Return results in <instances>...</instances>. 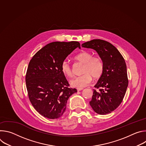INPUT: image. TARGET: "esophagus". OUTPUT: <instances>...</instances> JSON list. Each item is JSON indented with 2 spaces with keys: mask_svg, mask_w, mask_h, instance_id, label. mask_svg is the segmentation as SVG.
I'll return each mask as SVG.
<instances>
[{
  "mask_svg": "<svg viewBox=\"0 0 146 146\" xmlns=\"http://www.w3.org/2000/svg\"><path fill=\"white\" fill-rule=\"evenodd\" d=\"M77 91H80L82 90H83V88H77Z\"/></svg>",
  "mask_w": 146,
  "mask_h": 146,
  "instance_id": "34e87169",
  "label": "esophagus"
}]
</instances>
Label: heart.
Here are the masks:
<instances>
[{
  "instance_id": "obj_1",
  "label": "heart",
  "mask_w": 146,
  "mask_h": 146,
  "mask_svg": "<svg viewBox=\"0 0 146 146\" xmlns=\"http://www.w3.org/2000/svg\"><path fill=\"white\" fill-rule=\"evenodd\" d=\"M74 59L82 64V75L76 77L70 81V86L76 88H82L88 86L94 78H99L103 73L104 63L101 58L95 56L89 51H83L74 57ZM61 71L68 77L71 78L74 75L73 70L66 60L62 62Z\"/></svg>"
}]
</instances>
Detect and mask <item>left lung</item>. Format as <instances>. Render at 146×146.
<instances>
[{"instance_id": "8db88e82", "label": "left lung", "mask_w": 146, "mask_h": 146, "mask_svg": "<svg viewBox=\"0 0 146 146\" xmlns=\"http://www.w3.org/2000/svg\"><path fill=\"white\" fill-rule=\"evenodd\" d=\"M95 50L104 63L103 73L94 90L90 104L96 113L105 115L115 110L122 102L128 86L127 65L119 51L108 41L94 39L82 44Z\"/></svg>"}]
</instances>
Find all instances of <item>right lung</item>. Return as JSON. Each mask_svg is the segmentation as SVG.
I'll return each instance as SVG.
<instances>
[{"label": "right lung", "instance_id": "right-lung-1", "mask_svg": "<svg viewBox=\"0 0 146 146\" xmlns=\"http://www.w3.org/2000/svg\"><path fill=\"white\" fill-rule=\"evenodd\" d=\"M78 41L50 43L30 60L26 74V85L29 100L41 115L56 119L64 113L69 98L77 92L69 88L61 71V64L76 48Z\"/></svg>", "mask_w": 146, "mask_h": 146}]
</instances>
